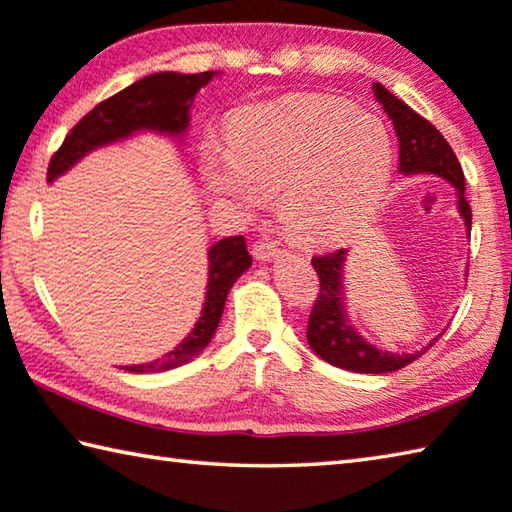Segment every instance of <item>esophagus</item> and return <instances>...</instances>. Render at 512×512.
<instances>
[{"label":"esophagus","mask_w":512,"mask_h":512,"mask_svg":"<svg viewBox=\"0 0 512 512\" xmlns=\"http://www.w3.org/2000/svg\"><path fill=\"white\" fill-rule=\"evenodd\" d=\"M280 246L275 244V241H268V239H262L257 241V244L253 246V255L255 259H259V262H271V259L280 257Z\"/></svg>","instance_id":"34e87169"}]
</instances>
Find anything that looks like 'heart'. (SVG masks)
I'll list each match as a JSON object with an SVG mask.
<instances>
[{
    "label": "heart",
    "mask_w": 512,
    "mask_h": 512,
    "mask_svg": "<svg viewBox=\"0 0 512 512\" xmlns=\"http://www.w3.org/2000/svg\"><path fill=\"white\" fill-rule=\"evenodd\" d=\"M394 165L383 118L336 98L257 107L230 132V150L210 143L203 179L239 208L255 210L280 187V217L302 241H333L376 206Z\"/></svg>",
    "instance_id": "obj_1"
}]
</instances>
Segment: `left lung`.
<instances>
[{
  "label": "left lung",
  "mask_w": 512,
  "mask_h": 512,
  "mask_svg": "<svg viewBox=\"0 0 512 512\" xmlns=\"http://www.w3.org/2000/svg\"><path fill=\"white\" fill-rule=\"evenodd\" d=\"M376 100L383 105L387 116L392 118L398 145H401V161L398 172L405 176L414 174H436L452 183L459 192V212L466 221L468 235L472 226V210L466 201V179L463 170L454 156L448 141L439 134V129L418 116L414 109L398 100L392 91H387L380 82L371 85ZM347 248L331 250L311 259L315 273L320 275V293L313 304L309 327H306V340L318 356L333 367L356 371V374H389V371L403 369L430 349V345L414 353H394L378 349L376 345L362 338L353 327L345 309V266ZM443 336V333H441Z\"/></svg>",
  "instance_id": "1"
}]
</instances>
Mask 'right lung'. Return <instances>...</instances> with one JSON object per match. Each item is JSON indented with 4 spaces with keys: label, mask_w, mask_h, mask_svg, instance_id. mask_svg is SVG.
Returning <instances> with one entry per match:
<instances>
[{
    "label": "right lung",
    "mask_w": 512,
    "mask_h": 512,
    "mask_svg": "<svg viewBox=\"0 0 512 512\" xmlns=\"http://www.w3.org/2000/svg\"><path fill=\"white\" fill-rule=\"evenodd\" d=\"M215 76V71L152 73V76H145L129 85L120 94L100 102L64 138L62 147L49 163L46 181L53 183L58 176L67 174L73 165L98 147L125 141V138L141 132L183 138L190 127L194 96ZM250 264H253V257L248 255L246 239L241 235L226 237L212 244L208 250L206 302H203L194 329L165 356L145 362V365H132L127 367V371L156 374V371L181 367L197 358L215 336L232 284L248 271Z\"/></svg>",
    "instance_id": "obj_1"
}]
</instances>
